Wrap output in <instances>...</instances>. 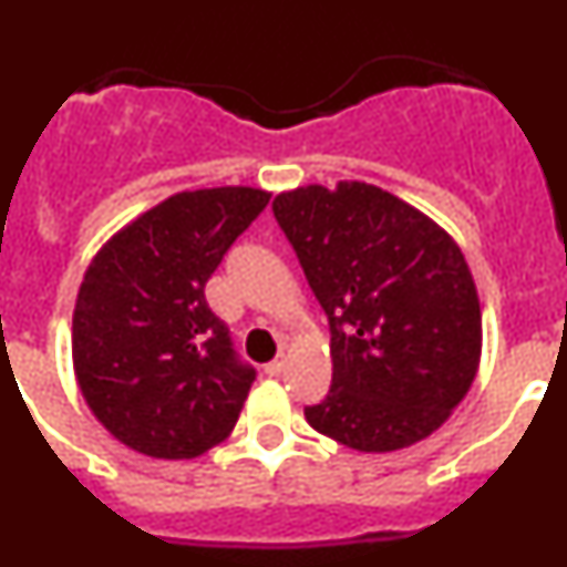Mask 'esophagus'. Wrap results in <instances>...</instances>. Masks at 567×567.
Returning <instances> with one entry per match:
<instances>
[{
	"label": "esophagus",
	"instance_id": "1",
	"mask_svg": "<svg viewBox=\"0 0 567 567\" xmlns=\"http://www.w3.org/2000/svg\"><path fill=\"white\" fill-rule=\"evenodd\" d=\"M284 369H287V358H284V354H278L272 363L264 365V372H267L269 378H278V374H284Z\"/></svg>",
	"mask_w": 567,
	"mask_h": 567
}]
</instances>
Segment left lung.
<instances>
[{"mask_svg":"<svg viewBox=\"0 0 567 567\" xmlns=\"http://www.w3.org/2000/svg\"><path fill=\"white\" fill-rule=\"evenodd\" d=\"M332 332L315 432L354 452L425 440L468 394L483 349L471 269L443 227L374 184H309L272 202Z\"/></svg>","mask_w":567,"mask_h":567,"instance_id":"8db88e82","label":"left lung"}]
</instances>
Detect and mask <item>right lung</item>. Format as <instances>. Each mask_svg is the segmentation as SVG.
Instances as JSON below:
<instances>
[{
    "mask_svg": "<svg viewBox=\"0 0 567 567\" xmlns=\"http://www.w3.org/2000/svg\"><path fill=\"white\" fill-rule=\"evenodd\" d=\"M269 193L169 195L99 249L73 312V369L90 412L147 457L193 460L229 437L255 380L204 287Z\"/></svg>",
    "mask_w": 567,
    "mask_h": 567,
    "instance_id": "1",
    "label": "right lung"
}]
</instances>
